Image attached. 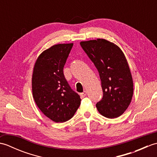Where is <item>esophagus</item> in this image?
<instances>
[{
	"label": "esophagus",
	"instance_id": "obj_1",
	"mask_svg": "<svg viewBox=\"0 0 157 157\" xmlns=\"http://www.w3.org/2000/svg\"><path fill=\"white\" fill-rule=\"evenodd\" d=\"M86 94H87V92L84 91V92H83L82 93H81V94H80V96H81L82 98H84V97H85V96H86Z\"/></svg>",
	"mask_w": 157,
	"mask_h": 157
}]
</instances>
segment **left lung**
<instances>
[{
    "label": "left lung",
    "mask_w": 157,
    "mask_h": 157,
    "mask_svg": "<svg viewBox=\"0 0 157 157\" xmlns=\"http://www.w3.org/2000/svg\"><path fill=\"white\" fill-rule=\"evenodd\" d=\"M80 45L98 69L103 96L96 105L105 117L121 116L131 103L134 83L128 61L117 45L98 38L82 41Z\"/></svg>",
    "instance_id": "8db88e82"
}]
</instances>
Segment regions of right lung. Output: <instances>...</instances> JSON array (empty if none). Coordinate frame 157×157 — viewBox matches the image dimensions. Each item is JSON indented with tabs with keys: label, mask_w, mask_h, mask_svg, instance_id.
I'll return each mask as SVG.
<instances>
[{
	"label": "right lung",
	"mask_w": 157,
	"mask_h": 157,
	"mask_svg": "<svg viewBox=\"0 0 157 157\" xmlns=\"http://www.w3.org/2000/svg\"><path fill=\"white\" fill-rule=\"evenodd\" d=\"M73 44H58L45 50L33 69V98L43 114L56 123L73 117L81 98L65 78L63 67Z\"/></svg>",
	"instance_id": "right-lung-1"
}]
</instances>
